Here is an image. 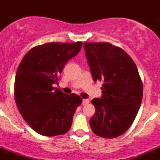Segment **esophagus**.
Masks as SVG:
<instances>
[{"label":"esophagus","instance_id":"1","mask_svg":"<svg viewBox=\"0 0 160 160\" xmlns=\"http://www.w3.org/2000/svg\"><path fill=\"white\" fill-rule=\"evenodd\" d=\"M89 103V100H88V99H84V100H82V105H86V104H88Z\"/></svg>","mask_w":160,"mask_h":160}]
</instances>
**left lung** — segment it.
Masks as SVG:
<instances>
[{"instance_id":"obj_1","label":"left lung","mask_w":160,"mask_h":160,"mask_svg":"<svg viewBox=\"0 0 160 160\" xmlns=\"http://www.w3.org/2000/svg\"><path fill=\"white\" fill-rule=\"evenodd\" d=\"M94 82H103L101 98L92 99L96 112L89 120L92 132L104 138L123 134L134 121L143 97L138 68L123 49L108 42H85Z\"/></svg>"}]
</instances>
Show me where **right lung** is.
Instances as JSON below:
<instances>
[{
  "label": "right lung",
  "mask_w": 160,
  "mask_h": 160,
  "mask_svg": "<svg viewBox=\"0 0 160 160\" xmlns=\"http://www.w3.org/2000/svg\"><path fill=\"white\" fill-rule=\"evenodd\" d=\"M82 43L50 42L32 48L21 60L15 79L18 109L30 127L43 136L66 133L74 114L82 102L74 93L67 95L58 84L67 62L81 50Z\"/></svg>",
  "instance_id": "add662e5"
}]
</instances>
